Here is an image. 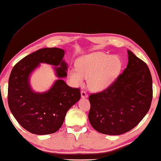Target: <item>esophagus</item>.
I'll use <instances>...</instances> for the list:
<instances>
[{
	"label": "esophagus",
	"instance_id": "obj_1",
	"mask_svg": "<svg viewBox=\"0 0 161 161\" xmlns=\"http://www.w3.org/2000/svg\"><path fill=\"white\" fill-rule=\"evenodd\" d=\"M80 94H81V97L83 98V99H85V98L88 97V95L86 94V92H85V91H81Z\"/></svg>",
	"mask_w": 161,
	"mask_h": 161
}]
</instances>
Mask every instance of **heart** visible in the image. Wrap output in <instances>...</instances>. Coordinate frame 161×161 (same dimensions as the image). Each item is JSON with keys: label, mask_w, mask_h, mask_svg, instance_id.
<instances>
[{"label": "heart", "mask_w": 161, "mask_h": 161, "mask_svg": "<svg viewBox=\"0 0 161 161\" xmlns=\"http://www.w3.org/2000/svg\"><path fill=\"white\" fill-rule=\"evenodd\" d=\"M122 67V62L119 55L97 51L78 58L76 67L70 68L68 75L74 86H81L84 78L88 79L89 89L99 92L106 90L116 80Z\"/></svg>", "instance_id": "1"}]
</instances>
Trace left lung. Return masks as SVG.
<instances>
[{"instance_id": "obj_1", "label": "left lung", "mask_w": 161, "mask_h": 161, "mask_svg": "<svg viewBox=\"0 0 161 161\" xmlns=\"http://www.w3.org/2000/svg\"><path fill=\"white\" fill-rule=\"evenodd\" d=\"M128 64L117 80L89 97V121L98 132L121 135L133 129L148 111L152 100V78L148 67L127 50Z\"/></svg>"}]
</instances>
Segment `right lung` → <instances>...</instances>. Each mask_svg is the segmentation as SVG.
Returning <instances> with one entry per match:
<instances>
[{
	"mask_svg": "<svg viewBox=\"0 0 161 161\" xmlns=\"http://www.w3.org/2000/svg\"><path fill=\"white\" fill-rule=\"evenodd\" d=\"M64 55L62 48L39 49L23 58L11 71L8 82L9 110L19 124L31 133L56 132L69 109L80 100V90L69 87L62 80L67 76ZM42 63L54 66L58 79L48 91L38 93L32 89L30 77Z\"/></svg>",
	"mask_w": 161,
	"mask_h": 161,
	"instance_id": "add662e5",
	"label": "right lung"
}]
</instances>
